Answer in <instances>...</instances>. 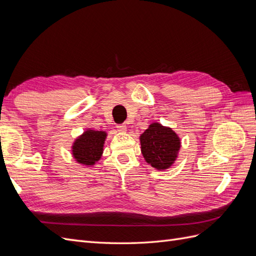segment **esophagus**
Here are the masks:
<instances>
[{
  "label": "esophagus",
  "mask_w": 256,
  "mask_h": 256,
  "mask_svg": "<svg viewBox=\"0 0 256 256\" xmlns=\"http://www.w3.org/2000/svg\"><path fill=\"white\" fill-rule=\"evenodd\" d=\"M118 130L120 131V132H126L127 127L125 125H118Z\"/></svg>",
  "instance_id": "1"
}]
</instances>
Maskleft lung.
Instances as JSON below:
<instances>
[{
    "label": "left lung",
    "mask_w": 256,
    "mask_h": 256,
    "mask_svg": "<svg viewBox=\"0 0 256 256\" xmlns=\"http://www.w3.org/2000/svg\"><path fill=\"white\" fill-rule=\"evenodd\" d=\"M141 152L145 161L157 170L171 166L180 148V138L172 128L152 122L140 136Z\"/></svg>",
    "instance_id": "left-lung-1"
}]
</instances>
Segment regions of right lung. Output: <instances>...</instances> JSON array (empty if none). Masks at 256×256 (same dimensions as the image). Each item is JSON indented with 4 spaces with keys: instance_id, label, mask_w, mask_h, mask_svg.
<instances>
[{
    "instance_id": "add662e5",
    "label": "right lung",
    "mask_w": 256,
    "mask_h": 256,
    "mask_svg": "<svg viewBox=\"0 0 256 256\" xmlns=\"http://www.w3.org/2000/svg\"><path fill=\"white\" fill-rule=\"evenodd\" d=\"M106 138L104 131L88 129L83 134L76 138L72 152L76 161L83 166H94L102 158L104 144Z\"/></svg>"
}]
</instances>
